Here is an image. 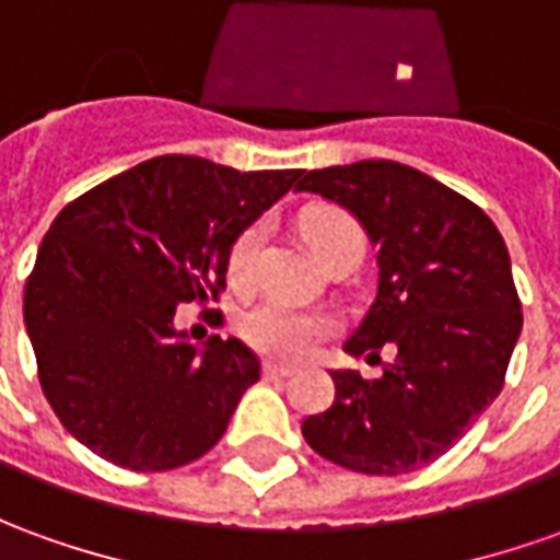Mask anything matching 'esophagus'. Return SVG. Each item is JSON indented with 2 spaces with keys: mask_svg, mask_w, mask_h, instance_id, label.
<instances>
[{
  "mask_svg": "<svg viewBox=\"0 0 560 560\" xmlns=\"http://www.w3.org/2000/svg\"><path fill=\"white\" fill-rule=\"evenodd\" d=\"M291 373L293 370L288 366V363H276V361L264 363V375H267V378H288Z\"/></svg>",
  "mask_w": 560,
  "mask_h": 560,
  "instance_id": "1",
  "label": "esophagus"
}]
</instances>
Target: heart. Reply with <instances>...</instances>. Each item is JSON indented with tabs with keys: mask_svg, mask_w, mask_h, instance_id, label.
I'll return each mask as SVG.
<instances>
[{
	"mask_svg": "<svg viewBox=\"0 0 560 560\" xmlns=\"http://www.w3.org/2000/svg\"><path fill=\"white\" fill-rule=\"evenodd\" d=\"M300 230L312 245V252L318 254V260L334 248L336 242L348 233H361L354 218L334 206H308L300 214ZM260 248V226L254 224L242 230L230 257H226V272L233 281H248L254 272V257ZM245 342L257 351H264L269 358L281 361H296L306 358L320 339L334 334V318L320 315V312H306V308L288 306L281 300H269L264 306L252 308L240 324Z\"/></svg>",
	"mask_w": 560,
	"mask_h": 560,
	"instance_id": "obj_1",
	"label": "heart"
}]
</instances>
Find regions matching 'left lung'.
<instances>
[{"instance_id":"1","label":"left lung","mask_w":560,"mask_h":560,"mask_svg":"<svg viewBox=\"0 0 560 560\" xmlns=\"http://www.w3.org/2000/svg\"><path fill=\"white\" fill-rule=\"evenodd\" d=\"M296 190L346 206L378 254V288L348 354L397 358L378 378L334 370L327 412L303 421L320 457L400 476L445 455L498 397L522 334L510 252L488 214L394 160L306 172Z\"/></svg>"}]
</instances>
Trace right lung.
<instances>
[{"mask_svg":"<svg viewBox=\"0 0 560 560\" xmlns=\"http://www.w3.org/2000/svg\"><path fill=\"white\" fill-rule=\"evenodd\" d=\"M300 175L166 154L54 218L23 288V320L50 409L93 455L163 472L224 436L260 361L233 336L190 346L172 318L178 303L221 296L236 236Z\"/></svg>","mask_w":560,"mask_h":560,"instance_id":"1","label":"right lung"}]
</instances>
